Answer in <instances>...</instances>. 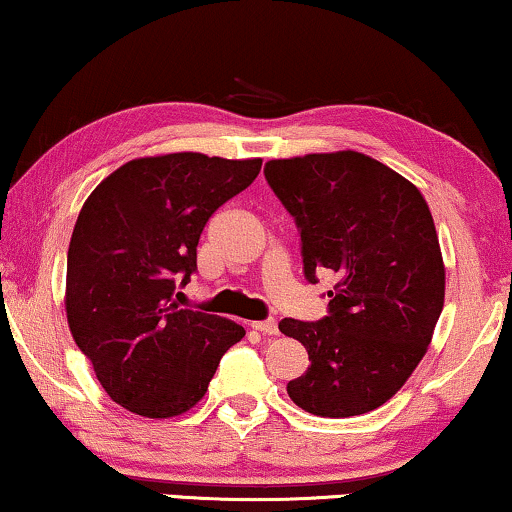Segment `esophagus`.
I'll use <instances>...</instances> for the list:
<instances>
[{"instance_id":"1","label":"esophagus","mask_w":512,"mask_h":512,"mask_svg":"<svg viewBox=\"0 0 512 512\" xmlns=\"http://www.w3.org/2000/svg\"><path fill=\"white\" fill-rule=\"evenodd\" d=\"M250 329H255L262 335H278V322L276 319H264V322L250 324Z\"/></svg>"}]
</instances>
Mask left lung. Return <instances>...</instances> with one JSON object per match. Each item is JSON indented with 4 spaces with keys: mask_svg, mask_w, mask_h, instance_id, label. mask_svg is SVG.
Returning a JSON list of instances; mask_svg holds the SVG:
<instances>
[{
    "mask_svg": "<svg viewBox=\"0 0 512 512\" xmlns=\"http://www.w3.org/2000/svg\"><path fill=\"white\" fill-rule=\"evenodd\" d=\"M264 177L301 234L303 273L329 269V315L282 319L310 365L289 398L324 418L368 414L404 386L444 308L446 271L414 183L358 151L269 160Z\"/></svg>",
    "mask_w": 512,
    "mask_h": 512,
    "instance_id": "1",
    "label": "left lung"
}]
</instances>
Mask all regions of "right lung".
Masks as SVG:
<instances>
[{"mask_svg":"<svg viewBox=\"0 0 512 512\" xmlns=\"http://www.w3.org/2000/svg\"><path fill=\"white\" fill-rule=\"evenodd\" d=\"M262 158H135L82 204L68 246L66 317L105 393L147 418H172L207 393L220 358L246 331L183 310L174 289L197 271V241Z\"/></svg>","mask_w":512,"mask_h":512,"instance_id":"right-lung-1","label":"right lung"}]
</instances>
